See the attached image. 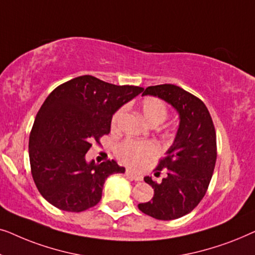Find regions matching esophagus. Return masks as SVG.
Listing matches in <instances>:
<instances>
[{"label": "esophagus", "instance_id": "34e87169", "mask_svg": "<svg viewBox=\"0 0 255 255\" xmlns=\"http://www.w3.org/2000/svg\"><path fill=\"white\" fill-rule=\"evenodd\" d=\"M125 174H127L128 177H130V179L137 181V182H139V181L142 180V177H141L140 175H138V174L133 173V172H132V170H128V169L127 172H125Z\"/></svg>", "mask_w": 255, "mask_h": 255}]
</instances>
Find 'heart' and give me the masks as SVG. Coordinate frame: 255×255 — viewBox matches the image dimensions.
I'll return each instance as SVG.
<instances>
[{
    "label": "heart",
    "instance_id": "obj_1",
    "mask_svg": "<svg viewBox=\"0 0 255 255\" xmlns=\"http://www.w3.org/2000/svg\"><path fill=\"white\" fill-rule=\"evenodd\" d=\"M141 113L145 120L151 125L161 124L167 118V107L161 100L155 97H147L140 104ZM123 109H120L114 115L111 124L115 128L120 122ZM158 146L152 141L140 140H125L118 146L117 155L122 161L128 166L138 167L144 165L158 154Z\"/></svg>",
    "mask_w": 255,
    "mask_h": 255
}]
</instances>
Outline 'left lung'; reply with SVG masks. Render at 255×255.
Here are the masks:
<instances>
[{
    "label": "left lung",
    "instance_id": "obj_1",
    "mask_svg": "<svg viewBox=\"0 0 255 255\" xmlns=\"http://www.w3.org/2000/svg\"><path fill=\"white\" fill-rule=\"evenodd\" d=\"M159 97L179 114V128L156 173L167 170L160 183L145 176L154 195L139 210L160 221H172L193 211L204 197L217 158L216 132L208 108L196 96L175 85L151 86L142 96Z\"/></svg>",
    "mask_w": 255,
    "mask_h": 255
}]
</instances>
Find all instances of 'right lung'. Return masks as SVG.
<instances>
[{
    "instance_id": "1",
    "label": "right lung",
    "mask_w": 255,
    "mask_h": 255,
    "mask_svg": "<svg viewBox=\"0 0 255 255\" xmlns=\"http://www.w3.org/2000/svg\"><path fill=\"white\" fill-rule=\"evenodd\" d=\"M144 88L83 75L57 87L38 111L29 139L31 173L45 200L81 212L99 203L107 177L125 173L115 160L88 162L92 141L110 132L114 114Z\"/></svg>"
}]
</instances>
